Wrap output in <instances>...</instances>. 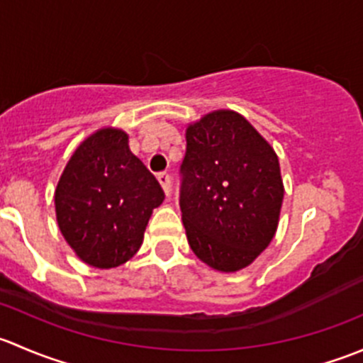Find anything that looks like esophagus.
<instances>
[{
    "label": "esophagus",
    "instance_id": "esophagus-1",
    "mask_svg": "<svg viewBox=\"0 0 363 363\" xmlns=\"http://www.w3.org/2000/svg\"><path fill=\"white\" fill-rule=\"evenodd\" d=\"M158 181H160V184H161V188H163V191H164V195H170V189H172V177L168 174H160L158 175Z\"/></svg>",
    "mask_w": 363,
    "mask_h": 363
}]
</instances>
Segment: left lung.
Here are the masks:
<instances>
[{
  "instance_id": "left-lung-1",
  "label": "left lung",
  "mask_w": 363,
  "mask_h": 363,
  "mask_svg": "<svg viewBox=\"0 0 363 363\" xmlns=\"http://www.w3.org/2000/svg\"><path fill=\"white\" fill-rule=\"evenodd\" d=\"M186 142L179 205L189 246L212 269H244L277 230L284 188L276 152L232 111L207 113Z\"/></svg>"
}]
</instances>
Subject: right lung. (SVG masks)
I'll use <instances>...</instances> for the list:
<instances>
[{
    "label": "right lung",
    "instance_id": "obj_1",
    "mask_svg": "<svg viewBox=\"0 0 363 363\" xmlns=\"http://www.w3.org/2000/svg\"><path fill=\"white\" fill-rule=\"evenodd\" d=\"M60 230L89 265L112 269L128 262L164 200L155 175L128 147L124 131H96L68 161L56 189Z\"/></svg>",
    "mask_w": 363,
    "mask_h": 363
}]
</instances>
